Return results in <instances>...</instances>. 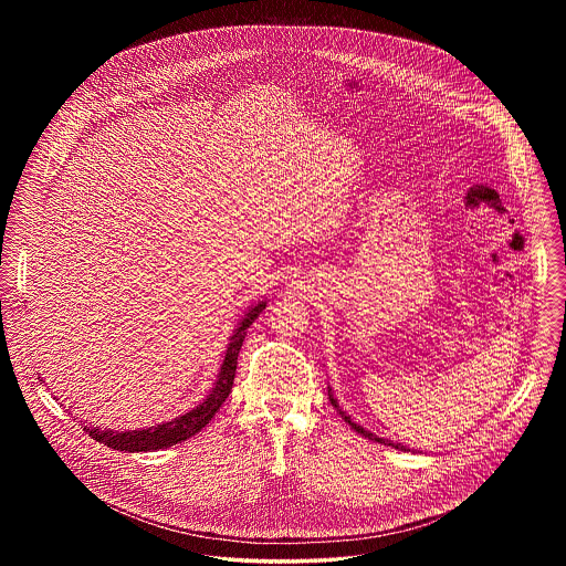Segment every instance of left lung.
<instances>
[{"mask_svg": "<svg viewBox=\"0 0 566 566\" xmlns=\"http://www.w3.org/2000/svg\"><path fill=\"white\" fill-rule=\"evenodd\" d=\"M328 399H331V403H333V407L342 413V418L350 424L352 429L356 432H360L363 437H367V439H371V441H377V443H384V446H392L395 450H401V452H409V448L407 446H403V443H397V441H390V439H384V437H377L376 432L367 431V429H363L360 424H356L354 420H352L350 416L339 407V403H337V399L333 397V390H331V386H328Z\"/></svg>", "mask_w": 566, "mask_h": 566, "instance_id": "1", "label": "left lung"}]
</instances>
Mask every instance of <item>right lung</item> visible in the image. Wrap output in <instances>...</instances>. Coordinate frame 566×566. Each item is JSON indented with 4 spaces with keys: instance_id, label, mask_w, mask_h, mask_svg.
Returning <instances> with one entry per match:
<instances>
[{
    "instance_id": "1",
    "label": "right lung",
    "mask_w": 566,
    "mask_h": 566,
    "mask_svg": "<svg viewBox=\"0 0 566 566\" xmlns=\"http://www.w3.org/2000/svg\"><path fill=\"white\" fill-rule=\"evenodd\" d=\"M265 307H268V301H259L256 305H252L243 314L242 323L238 324V328L229 337L224 358H222V365H220V371L216 376L210 395L197 407L189 409L187 413L176 416L169 422H161V424H155V427H148V429H139V431H104V429L91 427V424H86V427L81 424L82 429L88 432V437H93L95 441L108 446L112 450L129 452V454H134V452H157V450H165V448H171L176 443L187 441L189 437L201 431L206 424H210V420L214 418L220 405L227 401V397L233 388L235 369H238V356L242 350L245 331L250 328V324L263 314ZM40 381H44V379H40Z\"/></svg>"
}]
</instances>
